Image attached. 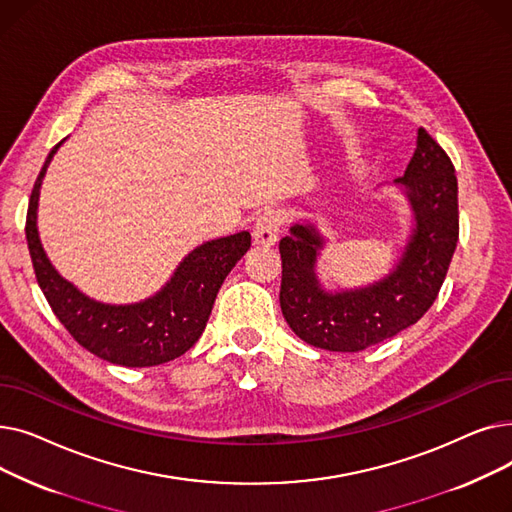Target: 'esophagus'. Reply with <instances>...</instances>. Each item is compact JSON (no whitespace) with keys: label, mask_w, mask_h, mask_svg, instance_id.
Instances as JSON below:
<instances>
[{"label":"esophagus","mask_w":512,"mask_h":512,"mask_svg":"<svg viewBox=\"0 0 512 512\" xmlns=\"http://www.w3.org/2000/svg\"><path fill=\"white\" fill-rule=\"evenodd\" d=\"M280 226H282V213L278 209L263 211L253 226L255 245H261V247L274 245L280 234Z\"/></svg>","instance_id":"34e87169"}]
</instances>
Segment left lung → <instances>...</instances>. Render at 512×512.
<instances>
[{"label":"left lung","mask_w":512,"mask_h":512,"mask_svg":"<svg viewBox=\"0 0 512 512\" xmlns=\"http://www.w3.org/2000/svg\"><path fill=\"white\" fill-rule=\"evenodd\" d=\"M405 188L413 209V232L394 270L382 280L328 292L315 263L324 236L313 224H294L280 240V307L292 332L311 346L359 353L384 342L425 315L434 305L459 240V186L446 151L417 130V149L394 180Z\"/></svg>","instance_id":"8db88e82"}]
</instances>
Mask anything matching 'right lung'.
Segmentation results:
<instances>
[{"label":"right lung","instance_id":"obj_1","mask_svg":"<svg viewBox=\"0 0 512 512\" xmlns=\"http://www.w3.org/2000/svg\"><path fill=\"white\" fill-rule=\"evenodd\" d=\"M62 143L49 151L26 211V242L51 311L80 346L114 365L153 367L184 355L203 334L226 276L249 251L251 234L203 242L180 261L164 288L141 303L107 305L89 299L51 265L37 230L41 182Z\"/></svg>","mask_w":512,"mask_h":512}]
</instances>
